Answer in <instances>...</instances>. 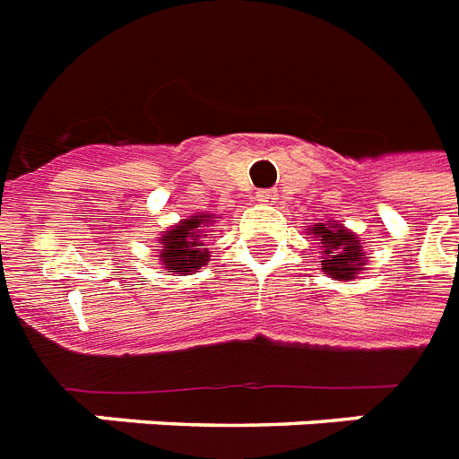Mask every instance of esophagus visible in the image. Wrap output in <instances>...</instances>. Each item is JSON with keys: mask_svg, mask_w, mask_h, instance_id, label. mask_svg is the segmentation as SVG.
Returning a JSON list of instances; mask_svg holds the SVG:
<instances>
[{"mask_svg": "<svg viewBox=\"0 0 459 459\" xmlns=\"http://www.w3.org/2000/svg\"><path fill=\"white\" fill-rule=\"evenodd\" d=\"M257 200L262 202V204H273V202L279 200V193H276L273 187H269V190H259Z\"/></svg>", "mask_w": 459, "mask_h": 459, "instance_id": "esophagus-1", "label": "esophagus"}]
</instances>
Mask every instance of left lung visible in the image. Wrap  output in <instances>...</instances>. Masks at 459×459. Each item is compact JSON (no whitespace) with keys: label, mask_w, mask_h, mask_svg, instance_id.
Here are the masks:
<instances>
[{"label":"left lung","mask_w":459,"mask_h":459,"mask_svg":"<svg viewBox=\"0 0 459 459\" xmlns=\"http://www.w3.org/2000/svg\"><path fill=\"white\" fill-rule=\"evenodd\" d=\"M314 233L319 240H324V272L331 273L333 279L350 281L364 264L362 245L355 236H350L341 223H319L314 226Z\"/></svg>","instance_id":"obj_1"}]
</instances>
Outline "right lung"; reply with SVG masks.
Here are the masks:
<instances>
[{
    "instance_id": "add662e5",
    "label": "right lung",
    "mask_w": 459,
    "mask_h": 459,
    "mask_svg": "<svg viewBox=\"0 0 459 459\" xmlns=\"http://www.w3.org/2000/svg\"><path fill=\"white\" fill-rule=\"evenodd\" d=\"M212 216H193L187 221H180L171 230H164V257L166 269H176V272H195L207 262V250L202 243L204 236V226Z\"/></svg>"
}]
</instances>
